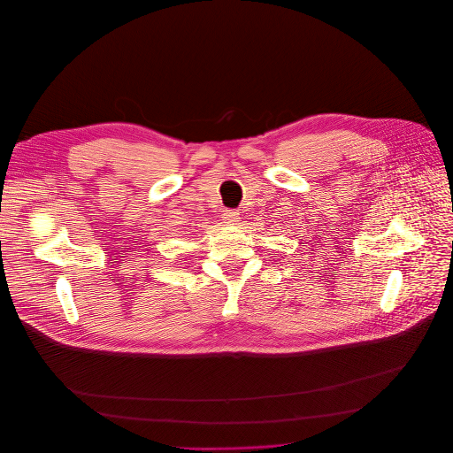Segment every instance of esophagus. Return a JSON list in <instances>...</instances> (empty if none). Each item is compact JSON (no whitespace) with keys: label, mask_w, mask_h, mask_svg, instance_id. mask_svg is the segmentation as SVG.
I'll return each mask as SVG.
<instances>
[{"label":"esophagus","mask_w":453,"mask_h":453,"mask_svg":"<svg viewBox=\"0 0 453 453\" xmlns=\"http://www.w3.org/2000/svg\"><path fill=\"white\" fill-rule=\"evenodd\" d=\"M239 219H241V218H239V212L234 211V209H226V211L223 212V221H225L226 225H237Z\"/></svg>","instance_id":"34e87169"}]
</instances>
